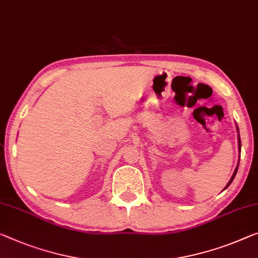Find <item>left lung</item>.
I'll list each match as a JSON object with an SVG mask.
<instances>
[{
    "label": "left lung",
    "instance_id": "obj_1",
    "mask_svg": "<svg viewBox=\"0 0 258 258\" xmlns=\"http://www.w3.org/2000/svg\"><path fill=\"white\" fill-rule=\"evenodd\" d=\"M237 132H239V128H237ZM239 146H240V149H241V139H240V136H239ZM237 168H239V167H236L235 171H234V174H233V176H232V178H230L229 183L227 184V186H226V187H228V186H229V184L233 182V179H234V177H235V175H236V172H237ZM226 187H225V189H226Z\"/></svg>",
    "mask_w": 258,
    "mask_h": 258
}]
</instances>
